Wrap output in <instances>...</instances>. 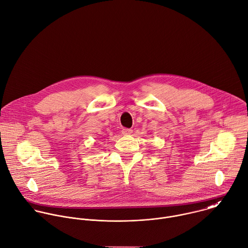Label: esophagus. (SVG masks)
Here are the masks:
<instances>
[{"label": "esophagus", "mask_w": 248, "mask_h": 248, "mask_svg": "<svg viewBox=\"0 0 248 248\" xmlns=\"http://www.w3.org/2000/svg\"><path fill=\"white\" fill-rule=\"evenodd\" d=\"M122 133H123L124 135H130V134L132 133V129H129V128H124V129L122 130Z\"/></svg>", "instance_id": "1"}]
</instances>
